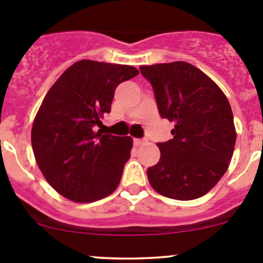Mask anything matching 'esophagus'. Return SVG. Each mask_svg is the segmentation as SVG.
Instances as JSON below:
<instances>
[{"mask_svg": "<svg viewBox=\"0 0 263 263\" xmlns=\"http://www.w3.org/2000/svg\"><path fill=\"white\" fill-rule=\"evenodd\" d=\"M141 144H144V140L141 139H134V145L135 146H140Z\"/></svg>", "mask_w": 263, "mask_h": 263, "instance_id": "1", "label": "esophagus"}]
</instances>
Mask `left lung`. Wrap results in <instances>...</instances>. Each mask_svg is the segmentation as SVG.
I'll list each match as a JSON object with an SVG mask.
<instances>
[{
	"label": "left lung",
	"mask_w": 263,
	"mask_h": 263,
	"mask_svg": "<svg viewBox=\"0 0 263 263\" xmlns=\"http://www.w3.org/2000/svg\"><path fill=\"white\" fill-rule=\"evenodd\" d=\"M150 81L173 139L158 142L160 160L147 169L151 187L173 200L206 195L229 166L237 132L224 92L208 75L182 61L140 67Z\"/></svg>",
	"instance_id": "left-lung-1"
}]
</instances>
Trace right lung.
Returning a JSON list of instances; mask_svg holds the SVG:
<instances>
[{
    "mask_svg": "<svg viewBox=\"0 0 263 263\" xmlns=\"http://www.w3.org/2000/svg\"><path fill=\"white\" fill-rule=\"evenodd\" d=\"M139 75L127 65L81 60L53 84L34 119L31 146L47 182L63 197L92 202L115 192L132 139L97 132L115 90Z\"/></svg>",
    "mask_w": 263,
    "mask_h": 263,
    "instance_id": "1",
    "label": "right lung"
}]
</instances>
